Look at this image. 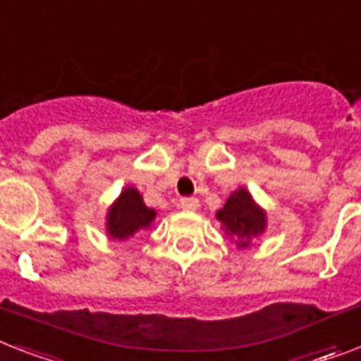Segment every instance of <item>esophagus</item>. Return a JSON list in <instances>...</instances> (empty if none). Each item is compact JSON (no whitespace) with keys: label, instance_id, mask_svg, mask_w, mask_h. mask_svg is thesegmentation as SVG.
I'll return each mask as SVG.
<instances>
[{"label":"esophagus","instance_id":"esophagus-1","mask_svg":"<svg viewBox=\"0 0 361 361\" xmlns=\"http://www.w3.org/2000/svg\"><path fill=\"white\" fill-rule=\"evenodd\" d=\"M180 206L185 211H196L200 207V202H198V198H181Z\"/></svg>","mask_w":361,"mask_h":361}]
</instances>
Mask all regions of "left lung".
Here are the masks:
<instances>
[{
	"instance_id": "obj_1",
	"label": "left lung",
	"mask_w": 361,
	"mask_h": 361,
	"mask_svg": "<svg viewBox=\"0 0 361 361\" xmlns=\"http://www.w3.org/2000/svg\"><path fill=\"white\" fill-rule=\"evenodd\" d=\"M216 219L239 248H247L252 239L262 235L267 228L265 211L257 206L245 187L231 192L224 207L216 211Z\"/></svg>"
}]
</instances>
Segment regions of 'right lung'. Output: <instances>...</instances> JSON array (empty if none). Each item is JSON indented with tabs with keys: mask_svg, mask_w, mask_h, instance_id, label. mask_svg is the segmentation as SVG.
<instances>
[{
	"mask_svg": "<svg viewBox=\"0 0 361 361\" xmlns=\"http://www.w3.org/2000/svg\"><path fill=\"white\" fill-rule=\"evenodd\" d=\"M154 219L155 209L146 206L139 190L135 187H126L107 211L105 228H107L111 239L126 241V239L133 237L137 231L152 228Z\"/></svg>",
	"mask_w": 361,
	"mask_h": 361,
	"instance_id": "obj_1",
	"label": "right lung"
}]
</instances>
